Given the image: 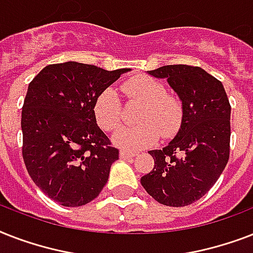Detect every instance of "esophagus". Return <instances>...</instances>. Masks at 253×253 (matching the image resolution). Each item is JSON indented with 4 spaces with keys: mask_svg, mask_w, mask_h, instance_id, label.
I'll use <instances>...</instances> for the list:
<instances>
[{
    "mask_svg": "<svg viewBox=\"0 0 253 253\" xmlns=\"http://www.w3.org/2000/svg\"><path fill=\"white\" fill-rule=\"evenodd\" d=\"M119 156L122 159H131L136 156V152H132V151H126V150H121L119 152Z\"/></svg>",
    "mask_w": 253,
    "mask_h": 253,
    "instance_id": "34e87169",
    "label": "esophagus"
}]
</instances>
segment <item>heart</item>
Segmentation results:
<instances>
[{"label": "heart", "instance_id": "obj_1", "mask_svg": "<svg viewBox=\"0 0 253 253\" xmlns=\"http://www.w3.org/2000/svg\"><path fill=\"white\" fill-rule=\"evenodd\" d=\"M121 90L130 102L142 103L136 126L118 128L113 136L115 144L127 150H140L154 144L160 136L170 138L180 130L184 119V105L177 95L167 93L166 85L150 76H135L121 85ZM94 115L103 130H115L122 117V102L113 87H107L97 97Z\"/></svg>", "mask_w": 253, "mask_h": 253}]
</instances>
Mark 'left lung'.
<instances>
[{"label":"left lung","instance_id":"obj_1","mask_svg":"<svg viewBox=\"0 0 253 253\" xmlns=\"http://www.w3.org/2000/svg\"><path fill=\"white\" fill-rule=\"evenodd\" d=\"M148 73L167 79L182 101L184 119L168 146L148 152L155 166L140 182L159 204L188 206L211 189L227 164L231 106L222 83L200 67L164 65Z\"/></svg>","mask_w":253,"mask_h":253}]
</instances>
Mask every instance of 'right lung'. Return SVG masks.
Instances as JSON below:
<instances>
[{"instance_id":"add662e5","label":"right lung","mask_w":253,"mask_h":253,"mask_svg":"<svg viewBox=\"0 0 253 253\" xmlns=\"http://www.w3.org/2000/svg\"><path fill=\"white\" fill-rule=\"evenodd\" d=\"M130 69L67 61L47 65L29 84L22 155L38 188L63 206L90 202L106 185L119 151L97 125L95 99Z\"/></svg>"}]
</instances>
